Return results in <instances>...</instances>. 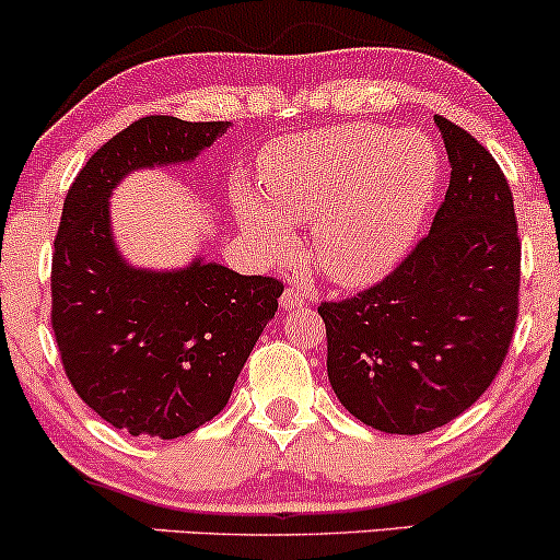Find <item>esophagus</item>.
<instances>
[{
    "label": "esophagus",
    "mask_w": 560,
    "mask_h": 560,
    "mask_svg": "<svg viewBox=\"0 0 560 560\" xmlns=\"http://www.w3.org/2000/svg\"><path fill=\"white\" fill-rule=\"evenodd\" d=\"M305 300H307L305 292H300V289H294V287H287L284 292H281V307H284V310L300 307Z\"/></svg>",
    "instance_id": "obj_1"
}]
</instances>
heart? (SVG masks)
I'll return each mask as SVG.
<instances>
[{
    "mask_svg": "<svg viewBox=\"0 0 560 560\" xmlns=\"http://www.w3.org/2000/svg\"><path fill=\"white\" fill-rule=\"evenodd\" d=\"M260 195L234 190L237 219L266 253L289 250L284 224L313 226V258L347 287L381 279L412 245L441 182L428 135L354 122L276 140L258 161Z\"/></svg>",
    "mask_w": 560,
    "mask_h": 560,
    "instance_id": "1",
    "label": "heart"
}]
</instances>
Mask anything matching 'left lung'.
<instances>
[{
	"label": "left lung",
	"instance_id": "1",
	"mask_svg": "<svg viewBox=\"0 0 560 560\" xmlns=\"http://www.w3.org/2000/svg\"><path fill=\"white\" fill-rule=\"evenodd\" d=\"M451 161L430 234L378 284L320 302L328 381L383 433L420 435L488 390L514 339L522 242L514 198L488 148L435 114Z\"/></svg>",
	"mask_w": 560,
	"mask_h": 560
}]
</instances>
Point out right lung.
Wrapping results in <instances>:
<instances>
[{
	"label": "right lung",
	"mask_w": 560,
	"mask_h": 560,
	"mask_svg": "<svg viewBox=\"0 0 560 560\" xmlns=\"http://www.w3.org/2000/svg\"><path fill=\"white\" fill-rule=\"evenodd\" d=\"M229 122L143 117L85 161L67 190L51 255V328L72 388L117 430L170 441L232 396L284 284L195 258L135 268L112 237L109 195L135 170L192 161Z\"/></svg>",
	"instance_id": "right-lung-1"
}]
</instances>
